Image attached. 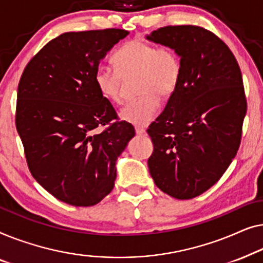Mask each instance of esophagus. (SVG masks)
Segmentation results:
<instances>
[{"instance_id": "1", "label": "esophagus", "mask_w": 263, "mask_h": 263, "mask_svg": "<svg viewBox=\"0 0 263 263\" xmlns=\"http://www.w3.org/2000/svg\"><path fill=\"white\" fill-rule=\"evenodd\" d=\"M136 133L138 136H145V128H142V127H136Z\"/></svg>"}]
</instances>
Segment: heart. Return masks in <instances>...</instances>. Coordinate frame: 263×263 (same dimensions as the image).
Segmentation results:
<instances>
[{
    "label": "heart",
    "mask_w": 263,
    "mask_h": 263,
    "mask_svg": "<svg viewBox=\"0 0 263 263\" xmlns=\"http://www.w3.org/2000/svg\"><path fill=\"white\" fill-rule=\"evenodd\" d=\"M116 69L100 65L94 84L102 98L121 102V77L138 75V98L121 109V119L136 126H146L160 112V98L175 93L181 79V61L172 47L132 40L113 54Z\"/></svg>",
    "instance_id": "1"
}]
</instances>
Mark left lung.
<instances>
[{"label":"left lung","instance_id":"obj_1","mask_svg":"<svg viewBox=\"0 0 263 263\" xmlns=\"http://www.w3.org/2000/svg\"><path fill=\"white\" fill-rule=\"evenodd\" d=\"M146 39L172 47L181 79L156 121L149 172L170 197L193 199L213 186L237 154L247 113L241 69L223 40L193 25L165 26Z\"/></svg>","mask_w":263,"mask_h":263}]
</instances>
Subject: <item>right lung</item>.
Masks as SVG:
<instances>
[{"mask_svg": "<svg viewBox=\"0 0 263 263\" xmlns=\"http://www.w3.org/2000/svg\"><path fill=\"white\" fill-rule=\"evenodd\" d=\"M127 34L119 28L63 33L22 72L15 124L29 172L69 205L93 206L110 193L116 162L136 135L94 84L100 61Z\"/></svg>", "mask_w": 263, "mask_h": 263, "instance_id": "obj_1", "label": "right lung"}]
</instances>
